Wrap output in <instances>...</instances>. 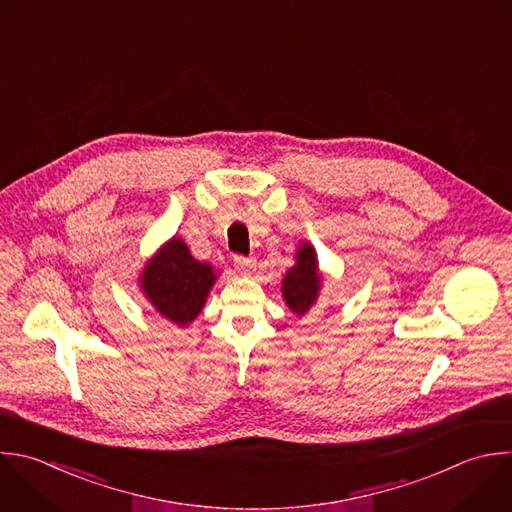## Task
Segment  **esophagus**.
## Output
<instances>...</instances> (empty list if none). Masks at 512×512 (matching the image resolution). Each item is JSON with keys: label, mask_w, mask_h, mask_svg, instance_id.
Instances as JSON below:
<instances>
[{"label": "esophagus", "mask_w": 512, "mask_h": 512, "mask_svg": "<svg viewBox=\"0 0 512 512\" xmlns=\"http://www.w3.org/2000/svg\"><path fill=\"white\" fill-rule=\"evenodd\" d=\"M234 268H236L242 276H248V274H252V270L256 268V260L244 258V256H236V258H234Z\"/></svg>", "instance_id": "obj_1"}]
</instances>
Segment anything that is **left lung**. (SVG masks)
<instances>
[{
  "mask_svg": "<svg viewBox=\"0 0 512 512\" xmlns=\"http://www.w3.org/2000/svg\"><path fill=\"white\" fill-rule=\"evenodd\" d=\"M324 276L318 266L316 250L310 242L302 240L294 254V266H290L280 282L282 300L296 316L308 314L322 292Z\"/></svg>",
  "mask_w": 512,
  "mask_h": 512,
  "instance_id": "obj_1",
  "label": "left lung"
}]
</instances>
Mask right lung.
Instances as JSON below:
<instances>
[{"label": "right lung", "mask_w": 512, "mask_h": 512, "mask_svg": "<svg viewBox=\"0 0 512 512\" xmlns=\"http://www.w3.org/2000/svg\"><path fill=\"white\" fill-rule=\"evenodd\" d=\"M218 276L212 264L190 254L180 236H172L144 264L138 286L162 318L186 328L204 310Z\"/></svg>", "instance_id": "right-lung-1"}]
</instances>
